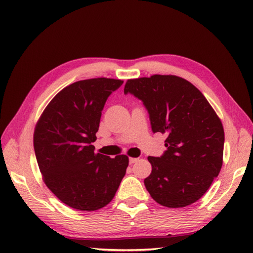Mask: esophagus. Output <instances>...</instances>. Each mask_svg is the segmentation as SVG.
Listing matches in <instances>:
<instances>
[{
  "label": "esophagus",
  "instance_id": "34e87169",
  "mask_svg": "<svg viewBox=\"0 0 253 253\" xmlns=\"http://www.w3.org/2000/svg\"><path fill=\"white\" fill-rule=\"evenodd\" d=\"M138 160H139V159H137V158H129V164H133V163H136Z\"/></svg>",
  "mask_w": 253,
  "mask_h": 253
}]
</instances>
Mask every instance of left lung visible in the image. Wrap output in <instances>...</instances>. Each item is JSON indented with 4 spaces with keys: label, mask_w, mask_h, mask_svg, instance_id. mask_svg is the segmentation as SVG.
<instances>
[{
    "label": "left lung",
    "mask_w": 253,
    "mask_h": 253,
    "mask_svg": "<svg viewBox=\"0 0 253 253\" xmlns=\"http://www.w3.org/2000/svg\"><path fill=\"white\" fill-rule=\"evenodd\" d=\"M124 93L140 100L152 131L168 135L161 157H149L152 171L144 186L166 208L199 200L223 164L224 129L208 100L195 85L171 75L128 80Z\"/></svg>",
    "instance_id": "8db88e82"
}]
</instances>
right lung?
<instances>
[{
	"label": "right lung",
	"mask_w": 253,
	"mask_h": 253,
	"mask_svg": "<svg viewBox=\"0 0 253 253\" xmlns=\"http://www.w3.org/2000/svg\"><path fill=\"white\" fill-rule=\"evenodd\" d=\"M122 80L93 78L69 84L42 113L34 135L47 188L66 206L95 211L110 203L126 174L128 157L94 153L102 111Z\"/></svg>",
	"instance_id": "1"
}]
</instances>
